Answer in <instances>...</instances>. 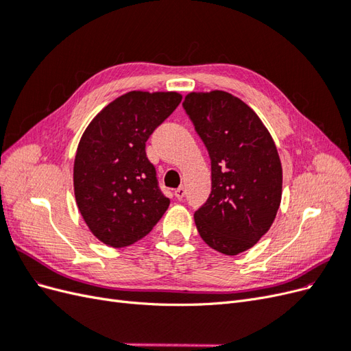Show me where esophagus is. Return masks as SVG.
Returning a JSON list of instances; mask_svg holds the SVG:
<instances>
[{"label": "esophagus", "mask_w": 351, "mask_h": 351, "mask_svg": "<svg viewBox=\"0 0 351 351\" xmlns=\"http://www.w3.org/2000/svg\"><path fill=\"white\" fill-rule=\"evenodd\" d=\"M174 195H176L177 199H183L184 195H186V187H184V186L177 187V189L174 190Z\"/></svg>", "instance_id": "34e87169"}]
</instances>
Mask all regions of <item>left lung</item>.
I'll return each mask as SVG.
<instances>
[{
  "instance_id": "1",
  "label": "left lung",
  "mask_w": 351,
  "mask_h": 351,
  "mask_svg": "<svg viewBox=\"0 0 351 351\" xmlns=\"http://www.w3.org/2000/svg\"><path fill=\"white\" fill-rule=\"evenodd\" d=\"M183 108L210 158L212 189L195 212L197 231L209 247L234 256L259 241L278 212L277 146L256 112L228 92H192Z\"/></svg>"
}]
</instances>
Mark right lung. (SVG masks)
<instances>
[{"label": "right lung", "instance_id": "1", "mask_svg": "<svg viewBox=\"0 0 351 351\" xmlns=\"http://www.w3.org/2000/svg\"><path fill=\"white\" fill-rule=\"evenodd\" d=\"M180 102L177 92L132 90L108 104L82 136L74 196L92 234L111 247L149 234L169 205L145 147Z\"/></svg>", "mask_w": 351, "mask_h": 351}]
</instances>
